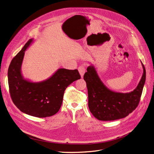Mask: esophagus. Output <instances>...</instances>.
Wrapping results in <instances>:
<instances>
[{
  "label": "esophagus",
  "mask_w": 154,
  "mask_h": 154,
  "mask_svg": "<svg viewBox=\"0 0 154 154\" xmlns=\"http://www.w3.org/2000/svg\"><path fill=\"white\" fill-rule=\"evenodd\" d=\"M78 71H79V73L81 75V78H83V76H84V74L85 73L86 71V69L85 68V66H80L79 68H78Z\"/></svg>",
  "instance_id": "esophagus-1"
}]
</instances>
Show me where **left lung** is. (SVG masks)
<instances>
[{"mask_svg": "<svg viewBox=\"0 0 154 154\" xmlns=\"http://www.w3.org/2000/svg\"><path fill=\"white\" fill-rule=\"evenodd\" d=\"M143 74L139 83L129 93L115 92L103 83L94 65L87 68L84 75L88 93L89 111L96 119L100 121H114L128 116L139 104L144 84L146 71L142 63Z\"/></svg>", "mask_w": 154, "mask_h": 154, "instance_id": "obj_1", "label": "left lung"}]
</instances>
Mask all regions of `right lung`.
I'll return each mask as SVG.
<instances>
[{
  "instance_id": "right-lung-1",
  "label": "right lung",
  "mask_w": 154,
  "mask_h": 154,
  "mask_svg": "<svg viewBox=\"0 0 154 154\" xmlns=\"http://www.w3.org/2000/svg\"><path fill=\"white\" fill-rule=\"evenodd\" d=\"M31 38L12 59L8 69V82L14 104L23 113L46 117L58 112L66 88L81 78L78 69L59 68L48 79L33 82L23 78L22 65L25 51L33 43Z\"/></svg>"
}]
</instances>
